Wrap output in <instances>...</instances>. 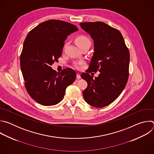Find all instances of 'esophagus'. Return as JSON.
<instances>
[{
  "instance_id": "esophagus-1",
  "label": "esophagus",
  "mask_w": 154,
  "mask_h": 154,
  "mask_svg": "<svg viewBox=\"0 0 154 154\" xmlns=\"http://www.w3.org/2000/svg\"><path fill=\"white\" fill-rule=\"evenodd\" d=\"M76 77H77V79H80L81 78V76H80V75L79 74H77V76H76Z\"/></svg>"
}]
</instances>
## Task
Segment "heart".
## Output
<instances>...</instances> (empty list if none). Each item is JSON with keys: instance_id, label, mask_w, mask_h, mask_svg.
I'll return each instance as SVG.
<instances>
[{"instance_id": "obj_1", "label": "heart", "mask_w": 154, "mask_h": 154, "mask_svg": "<svg viewBox=\"0 0 154 154\" xmlns=\"http://www.w3.org/2000/svg\"><path fill=\"white\" fill-rule=\"evenodd\" d=\"M76 43L79 47H80L84 45H86L87 43H91L90 40L86 36H80L77 38L76 39ZM75 66L77 68H79V64L76 63L75 64Z\"/></svg>"}]
</instances>
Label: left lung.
I'll return each instance as SVG.
<instances>
[{"mask_svg":"<svg viewBox=\"0 0 154 154\" xmlns=\"http://www.w3.org/2000/svg\"><path fill=\"white\" fill-rule=\"evenodd\" d=\"M81 28L94 41V53L89 68L81 74L88 86L83 91L85 100L102 108L115 101L127 83L130 54L121 33L103 22L82 23ZM99 71L93 78L89 73Z\"/></svg>","mask_w":154,"mask_h":154,"instance_id":"1","label":"left lung"}]
</instances>
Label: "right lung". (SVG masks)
Wrapping results in <instances>:
<instances>
[{
    "label": "right lung",
    "mask_w": 154,
    "mask_h": 154,
    "mask_svg": "<svg viewBox=\"0 0 154 154\" xmlns=\"http://www.w3.org/2000/svg\"><path fill=\"white\" fill-rule=\"evenodd\" d=\"M78 30L72 24L51 19L28 33L20 55V68L29 94L38 103H58L66 88L75 81L76 73L71 68L57 73L51 66L61 57L67 36Z\"/></svg>",
    "instance_id": "right-lung-1"
}]
</instances>
